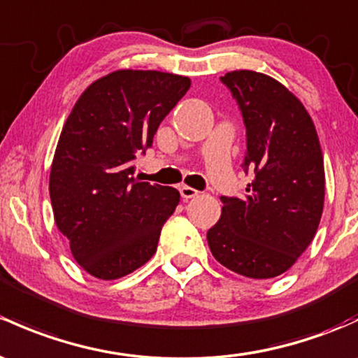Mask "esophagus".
<instances>
[{
    "label": "esophagus",
    "mask_w": 358,
    "mask_h": 358,
    "mask_svg": "<svg viewBox=\"0 0 358 358\" xmlns=\"http://www.w3.org/2000/svg\"><path fill=\"white\" fill-rule=\"evenodd\" d=\"M178 190H180V195H182V197L185 199V201L197 197V195H199V190L192 189V187H187V185H182Z\"/></svg>",
    "instance_id": "34e87169"
}]
</instances>
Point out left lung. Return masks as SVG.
Listing matches in <instances>:
<instances>
[{"instance_id":"8db88e82","label":"left lung","mask_w":358,"mask_h":358,"mask_svg":"<svg viewBox=\"0 0 358 358\" xmlns=\"http://www.w3.org/2000/svg\"><path fill=\"white\" fill-rule=\"evenodd\" d=\"M242 113L245 197L221 195V217L208 231L214 259L254 280L283 274L306 252L324 206V161L312 118L280 82L252 70L221 77Z\"/></svg>"}]
</instances>
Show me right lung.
Segmentation results:
<instances>
[{
    "label": "right lung",
    "mask_w": 358,
    "mask_h": 358,
    "mask_svg": "<svg viewBox=\"0 0 358 358\" xmlns=\"http://www.w3.org/2000/svg\"><path fill=\"white\" fill-rule=\"evenodd\" d=\"M190 89V78L156 70H118L75 103L52 159L56 227L75 261L99 280L134 273L156 254L180 192L134 178L159 123Z\"/></svg>",
    "instance_id": "add662e5"
}]
</instances>
